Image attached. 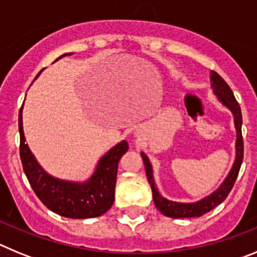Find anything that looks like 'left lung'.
<instances>
[{"label": "left lung", "mask_w": 257, "mask_h": 257, "mask_svg": "<svg viewBox=\"0 0 257 257\" xmlns=\"http://www.w3.org/2000/svg\"><path fill=\"white\" fill-rule=\"evenodd\" d=\"M211 88H212L213 95L216 96L217 101L221 104L224 108H226L233 115V121H234L235 127V158L233 166H231L230 171L228 172L226 178L224 179L221 184L219 185L217 189L210 193L208 196L203 197L199 201L196 202H175L165 198L161 196L158 192V188L156 185L153 176V167L144 152H142L143 162L145 166V172H147V178H148L149 184L152 187V193H153V201L154 205L161 213L165 216L172 217V219H180V217H199L203 213L208 212L212 208L220 205L224 199L228 197L229 192L231 190L233 185L235 183V179L239 172L240 165L243 161V139H242V113H240V106L238 101L235 100L234 94L229 87L228 83L216 73L211 70Z\"/></svg>", "instance_id": "8db88e82"}]
</instances>
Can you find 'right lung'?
Returning a JSON list of instances; mask_svg holds the SVG:
<instances>
[{
    "label": "right lung",
    "instance_id": "1",
    "mask_svg": "<svg viewBox=\"0 0 257 257\" xmlns=\"http://www.w3.org/2000/svg\"><path fill=\"white\" fill-rule=\"evenodd\" d=\"M67 55H73V52L63 54L55 61ZM41 72L35 79L38 78ZM23 105L19 112L20 160L24 174L32 189L35 190L36 196L49 210L60 216L69 219H90L101 216L112 207L114 202L118 162L128 151L126 140H122L109 149L97 161L94 172L85 181L63 180L55 178L45 171L26 143L23 130Z\"/></svg>",
    "mask_w": 257,
    "mask_h": 257
}]
</instances>
